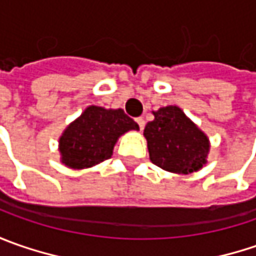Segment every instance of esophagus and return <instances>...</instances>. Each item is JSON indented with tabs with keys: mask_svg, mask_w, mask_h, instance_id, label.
<instances>
[{
	"mask_svg": "<svg viewBox=\"0 0 256 256\" xmlns=\"http://www.w3.org/2000/svg\"><path fill=\"white\" fill-rule=\"evenodd\" d=\"M135 121H136V124H138V125H140V130H141V131H142V130H144V126H145V121H144V118H142V116H140V118H136V120H135Z\"/></svg>",
	"mask_w": 256,
	"mask_h": 256,
	"instance_id": "34e87169",
	"label": "esophagus"
}]
</instances>
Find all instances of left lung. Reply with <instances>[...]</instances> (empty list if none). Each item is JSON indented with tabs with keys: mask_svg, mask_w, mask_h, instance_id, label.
I'll use <instances>...</instances> for the list:
<instances>
[{
	"mask_svg": "<svg viewBox=\"0 0 256 256\" xmlns=\"http://www.w3.org/2000/svg\"><path fill=\"white\" fill-rule=\"evenodd\" d=\"M152 114L154 121L144 130L151 162L182 175L202 170L211 150L208 135L176 105L162 106Z\"/></svg>",
	"mask_w": 256,
	"mask_h": 256,
	"instance_id": "obj_1",
	"label": "left lung"
}]
</instances>
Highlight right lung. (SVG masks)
<instances>
[{"label": "right lung", "mask_w": 256, "mask_h": 256, "mask_svg": "<svg viewBox=\"0 0 256 256\" xmlns=\"http://www.w3.org/2000/svg\"><path fill=\"white\" fill-rule=\"evenodd\" d=\"M138 124L124 110L90 105L66 125L58 141L60 161L71 170L91 168L111 158L120 136L138 131Z\"/></svg>", "instance_id": "1"}]
</instances>
